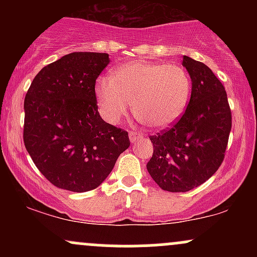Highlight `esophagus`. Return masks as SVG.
Masks as SVG:
<instances>
[{"label":"esophagus","instance_id":"34e87169","mask_svg":"<svg viewBox=\"0 0 257 257\" xmlns=\"http://www.w3.org/2000/svg\"><path fill=\"white\" fill-rule=\"evenodd\" d=\"M141 135H143V134H141V133H139V132H131V133H129V139H131L132 143H135L138 139L141 138Z\"/></svg>","mask_w":257,"mask_h":257}]
</instances>
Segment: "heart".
I'll use <instances>...</instances> for the list:
<instances>
[{
	"mask_svg": "<svg viewBox=\"0 0 257 257\" xmlns=\"http://www.w3.org/2000/svg\"><path fill=\"white\" fill-rule=\"evenodd\" d=\"M191 94V78L175 64L132 61L117 67L113 78L105 76L95 84L99 112L116 124L133 104L137 118L150 128H166L185 111Z\"/></svg>",
	"mask_w": 257,
	"mask_h": 257,
	"instance_id": "heart-1",
	"label": "heart"
}]
</instances>
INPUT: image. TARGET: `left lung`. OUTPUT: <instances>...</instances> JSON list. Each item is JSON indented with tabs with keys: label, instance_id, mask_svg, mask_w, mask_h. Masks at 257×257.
Returning a JSON list of instances; mask_svg holds the SVG:
<instances>
[{
	"label": "left lung",
	"instance_id": "8db88e82",
	"mask_svg": "<svg viewBox=\"0 0 257 257\" xmlns=\"http://www.w3.org/2000/svg\"><path fill=\"white\" fill-rule=\"evenodd\" d=\"M192 91L187 107L172 128L150 137L151 178L162 190L187 192L214 175L222 163L232 128L227 94L205 64L184 55Z\"/></svg>",
	"mask_w": 257,
	"mask_h": 257
}]
</instances>
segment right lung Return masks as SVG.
<instances>
[{"mask_svg": "<svg viewBox=\"0 0 257 257\" xmlns=\"http://www.w3.org/2000/svg\"><path fill=\"white\" fill-rule=\"evenodd\" d=\"M106 53L75 52L44 66L26 93L24 144L53 185L87 192L101 185L131 145L128 133L98 112L95 81Z\"/></svg>", "mask_w": 257, "mask_h": 257, "instance_id": "1", "label": "right lung"}]
</instances>
